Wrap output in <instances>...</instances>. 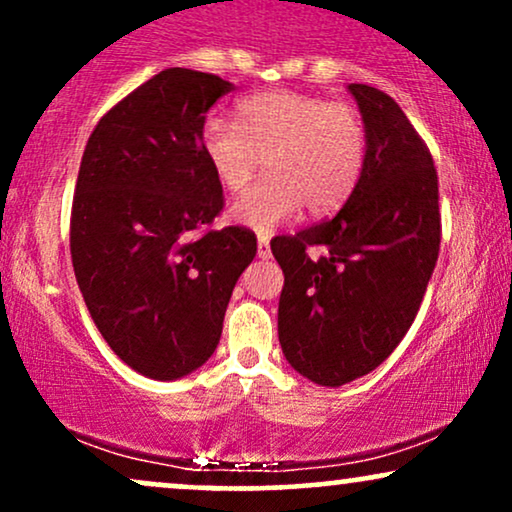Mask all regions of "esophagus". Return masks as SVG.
<instances>
[{
    "mask_svg": "<svg viewBox=\"0 0 512 512\" xmlns=\"http://www.w3.org/2000/svg\"><path fill=\"white\" fill-rule=\"evenodd\" d=\"M269 255H272V248H269V238L260 236V238H257V257L267 260Z\"/></svg>",
    "mask_w": 512,
    "mask_h": 512,
    "instance_id": "1",
    "label": "esophagus"
}]
</instances>
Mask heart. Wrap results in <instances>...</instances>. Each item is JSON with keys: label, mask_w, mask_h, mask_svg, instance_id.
<instances>
[{"label": "heart", "mask_w": 512, "mask_h": 512, "mask_svg": "<svg viewBox=\"0 0 512 512\" xmlns=\"http://www.w3.org/2000/svg\"><path fill=\"white\" fill-rule=\"evenodd\" d=\"M366 127L351 105L296 91H264L238 103V125L211 115L199 146L211 173L240 192L262 166L267 173L231 207V219L269 233L305 209L322 216L354 192L366 161Z\"/></svg>", "instance_id": "obj_1"}]
</instances>
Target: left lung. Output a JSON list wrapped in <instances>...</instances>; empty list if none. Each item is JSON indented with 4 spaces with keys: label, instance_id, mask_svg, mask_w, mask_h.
I'll return each instance as SVG.
<instances>
[{
    "label": "left lung",
    "instance_id": "left-lung-1",
    "mask_svg": "<svg viewBox=\"0 0 512 512\" xmlns=\"http://www.w3.org/2000/svg\"><path fill=\"white\" fill-rule=\"evenodd\" d=\"M366 161L332 219L276 236L284 272L279 342L317 385L339 387L378 368L414 322L440 250L438 173L402 108L380 88L351 84ZM308 249H320L310 258Z\"/></svg>",
    "mask_w": 512,
    "mask_h": 512
}]
</instances>
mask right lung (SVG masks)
<instances>
[{"label":"right lung","mask_w":512,"mask_h":512,"mask_svg":"<svg viewBox=\"0 0 512 512\" xmlns=\"http://www.w3.org/2000/svg\"><path fill=\"white\" fill-rule=\"evenodd\" d=\"M228 91L216 74L163 69L98 120L81 156L69 221L76 284L110 349L146 378H182L214 354L257 252L250 228H209L223 187L199 129Z\"/></svg>","instance_id":"1"}]
</instances>
